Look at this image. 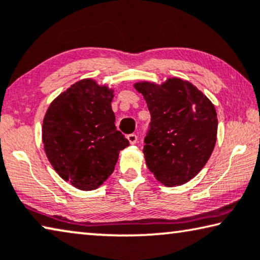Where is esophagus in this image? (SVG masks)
Listing matches in <instances>:
<instances>
[{"instance_id": "1", "label": "esophagus", "mask_w": 260, "mask_h": 260, "mask_svg": "<svg viewBox=\"0 0 260 260\" xmlns=\"http://www.w3.org/2000/svg\"><path fill=\"white\" fill-rule=\"evenodd\" d=\"M126 138H127V141H129V143L130 144H136L138 142V137H137V135H135V134H130V135H127L126 136Z\"/></svg>"}]
</instances>
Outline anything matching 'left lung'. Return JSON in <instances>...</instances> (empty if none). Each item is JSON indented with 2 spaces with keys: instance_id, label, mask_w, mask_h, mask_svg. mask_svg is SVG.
<instances>
[{
  "instance_id": "8db88e82",
  "label": "left lung",
  "mask_w": 260,
  "mask_h": 260,
  "mask_svg": "<svg viewBox=\"0 0 260 260\" xmlns=\"http://www.w3.org/2000/svg\"><path fill=\"white\" fill-rule=\"evenodd\" d=\"M151 114L144 138L146 165L166 186L189 181L213 152L217 135V115L208 98L181 79H169L161 86L135 85Z\"/></svg>"
}]
</instances>
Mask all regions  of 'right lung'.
Instances as JSON below:
<instances>
[{
    "label": "right lung",
    "instance_id": "add662e5",
    "mask_svg": "<svg viewBox=\"0 0 260 260\" xmlns=\"http://www.w3.org/2000/svg\"><path fill=\"white\" fill-rule=\"evenodd\" d=\"M113 90L81 80L51 103L43 122L47 158L63 180L96 189L113 173L129 141L115 126Z\"/></svg>",
    "mask_w": 260,
    "mask_h": 260
}]
</instances>
